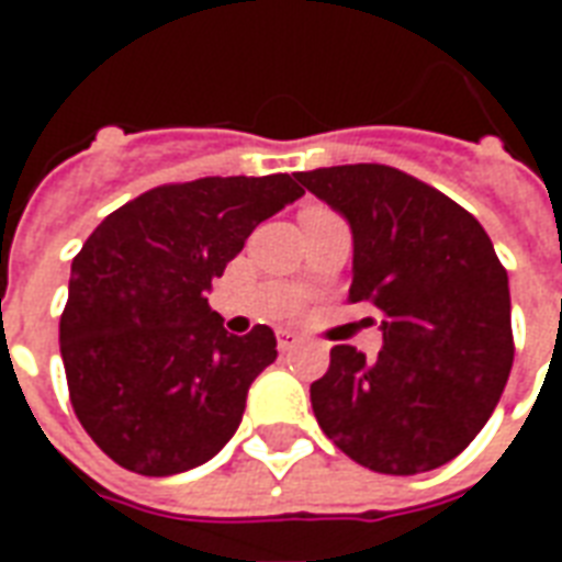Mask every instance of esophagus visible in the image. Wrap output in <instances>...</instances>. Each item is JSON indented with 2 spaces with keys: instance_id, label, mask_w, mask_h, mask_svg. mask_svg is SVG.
<instances>
[{
  "instance_id": "obj_1",
  "label": "esophagus",
  "mask_w": 562,
  "mask_h": 562,
  "mask_svg": "<svg viewBox=\"0 0 562 562\" xmlns=\"http://www.w3.org/2000/svg\"><path fill=\"white\" fill-rule=\"evenodd\" d=\"M297 342H301V337H297L294 330H280V334H277V346H280V352H292Z\"/></svg>"
}]
</instances>
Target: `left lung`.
<instances>
[{"label":"left lung","mask_w":562,"mask_h":562,"mask_svg":"<svg viewBox=\"0 0 562 562\" xmlns=\"http://www.w3.org/2000/svg\"><path fill=\"white\" fill-rule=\"evenodd\" d=\"M297 180L352 225L349 304L382 316V352L330 349L318 427L385 475L442 467L494 413L515 361L508 277L479 220L418 177L361 161Z\"/></svg>","instance_id":"1"}]
</instances>
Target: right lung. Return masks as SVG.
<instances>
[{"instance_id":"1","label":"right lung","mask_w":562,"mask_h":562,"mask_svg":"<svg viewBox=\"0 0 562 562\" xmlns=\"http://www.w3.org/2000/svg\"><path fill=\"white\" fill-rule=\"evenodd\" d=\"M304 195L289 173L165 183L104 216L71 261L59 352L78 422L138 475L201 467L244 418L277 337L222 328L210 282L258 222Z\"/></svg>"}]
</instances>
